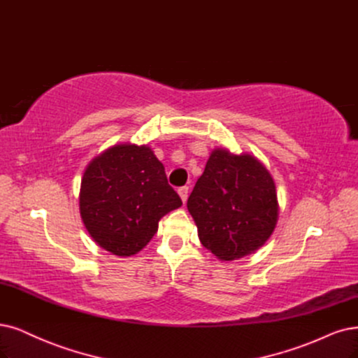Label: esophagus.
I'll return each mask as SVG.
<instances>
[{"label":"esophagus","instance_id":"esophagus-1","mask_svg":"<svg viewBox=\"0 0 358 358\" xmlns=\"http://www.w3.org/2000/svg\"><path fill=\"white\" fill-rule=\"evenodd\" d=\"M178 194H180V197H181V201H182V203H186L187 202V197H189V187H180L178 189Z\"/></svg>","mask_w":358,"mask_h":358}]
</instances>
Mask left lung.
I'll use <instances>...</instances> for the list:
<instances>
[{
    "label": "left lung",
    "mask_w": 358,
    "mask_h": 358,
    "mask_svg": "<svg viewBox=\"0 0 358 358\" xmlns=\"http://www.w3.org/2000/svg\"><path fill=\"white\" fill-rule=\"evenodd\" d=\"M201 243L220 261L255 252L279 220L275 184L258 157L226 148L210 153L187 201Z\"/></svg>",
    "instance_id": "1"
}]
</instances>
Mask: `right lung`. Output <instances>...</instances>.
Returning <instances> with one entry per match:
<instances>
[{"mask_svg": "<svg viewBox=\"0 0 358 358\" xmlns=\"http://www.w3.org/2000/svg\"><path fill=\"white\" fill-rule=\"evenodd\" d=\"M181 205L148 144H115L92 157L79 189V214L92 241L124 258L140 252L161 218Z\"/></svg>", "mask_w": 358, "mask_h": 358, "instance_id": "add662e5", "label": "right lung"}]
</instances>
